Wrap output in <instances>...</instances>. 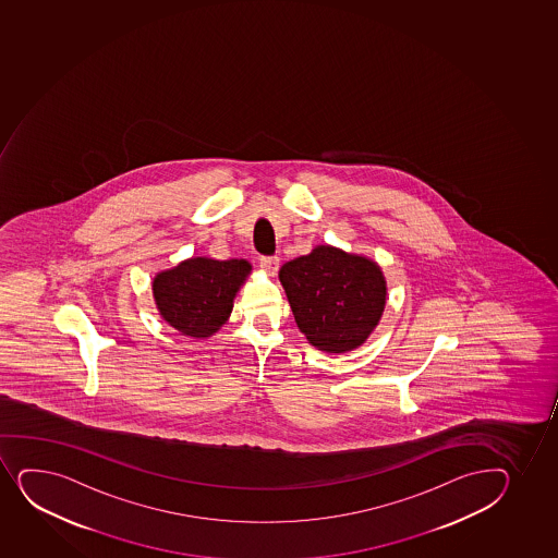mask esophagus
<instances>
[{
    "instance_id": "34e87169",
    "label": "esophagus",
    "mask_w": 558,
    "mask_h": 558,
    "mask_svg": "<svg viewBox=\"0 0 558 558\" xmlns=\"http://www.w3.org/2000/svg\"><path fill=\"white\" fill-rule=\"evenodd\" d=\"M259 267H262L267 275L275 276L276 270L280 267V259L276 258V256H262V258H259Z\"/></svg>"
}]
</instances>
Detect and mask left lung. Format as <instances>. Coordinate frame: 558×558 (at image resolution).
<instances>
[{
    "label": "left lung",
    "mask_w": 558,
    "mask_h": 558,
    "mask_svg": "<svg viewBox=\"0 0 558 558\" xmlns=\"http://www.w3.org/2000/svg\"><path fill=\"white\" fill-rule=\"evenodd\" d=\"M278 276L296 326L324 352L360 347L384 313L387 288L378 265L333 246L291 259Z\"/></svg>",
    "instance_id": "1"
}]
</instances>
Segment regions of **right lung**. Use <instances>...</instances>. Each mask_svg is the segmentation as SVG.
I'll return each mask as SVG.
<instances>
[{"label": "right lung", "mask_w": 558, "mask_h": 558, "mask_svg": "<svg viewBox=\"0 0 558 558\" xmlns=\"http://www.w3.org/2000/svg\"><path fill=\"white\" fill-rule=\"evenodd\" d=\"M248 272L246 259H187L156 276V306L182 336L210 337L227 323L232 300Z\"/></svg>", "instance_id": "1"}]
</instances>
